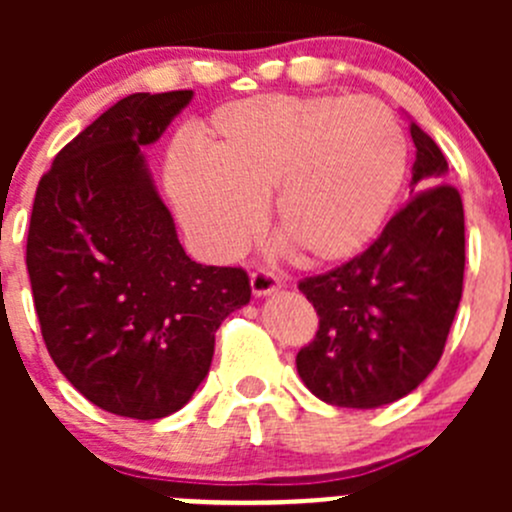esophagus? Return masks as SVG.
<instances>
[{"instance_id":"esophagus-1","label":"esophagus","mask_w":512,"mask_h":512,"mask_svg":"<svg viewBox=\"0 0 512 512\" xmlns=\"http://www.w3.org/2000/svg\"><path fill=\"white\" fill-rule=\"evenodd\" d=\"M250 287H252V294H255V297H267V294L277 292L282 285L275 275H270V272H265V270H257V272H252Z\"/></svg>"}]
</instances>
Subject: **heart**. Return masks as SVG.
<instances>
[{
    "label": "heart",
    "instance_id": "b5f03b06",
    "mask_svg": "<svg viewBox=\"0 0 512 512\" xmlns=\"http://www.w3.org/2000/svg\"><path fill=\"white\" fill-rule=\"evenodd\" d=\"M200 153L175 148L165 165L180 220L215 260L235 257L272 195L277 230L309 262L359 255L394 210L409 141L371 96L245 98L218 108Z\"/></svg>",
    "mask_w": 512,
    "mask_h": 512
}]
</instances>
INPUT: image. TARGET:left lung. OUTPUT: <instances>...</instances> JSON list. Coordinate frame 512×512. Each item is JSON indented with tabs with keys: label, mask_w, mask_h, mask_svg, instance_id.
<instances>
[{
	"label": "left lung",
	"mask_w": 512,
	"mask_h": 512,
	"mask_svg": "<svg viewBox=\"0 0 512 512\" xmlns=\"http://www.w3.org/2000/svg\"><path fill=\"white\" fill-rule=\"evenodd\" d=\"M421 190L347 265L299 282L319 314L297 371L324 404L379 409L416 389L441 359L463 294L466 223L461 195L441 183L448 163L411 121Z\"/></svg>",
	"instance_id": "8db88e82"
}]
</instances>
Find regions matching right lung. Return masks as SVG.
Listing matches in <instances>:
<instances>
[{
  "label": "right lung",
  "mask_w": 512,
  "mask_h": 512,
  "mask_svg": "<svg viewBox=\"0 0 512 512\" xmlns=\"http://www.w3.org/2000/svg\"><path fill=\"white\" fill-rule=\"evenodd\" d=\"M193 91L131 94L59 151L39 180L27 237L41 337L98 409L153 421L203 384L215 332L250 302L240 267L185 255L141 148Z\"/></svg>",
  "instance_id": "add662e5"
}]
</instances>
